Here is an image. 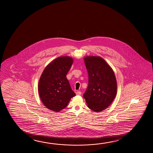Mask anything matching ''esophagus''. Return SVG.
<instances>
[{"instance_id": "esophagus-1", "label": "esophagus", "mask_w": 153, "mask_h": 153, "mask_svg": "<svg viewBox=\"0 0 153 153\" xmlns=\"http://www.w3.org/2000/svg\"><path fill=\"white\" fill-rule=\"evenodd\" d=\"M82 94V92L80 91H77L76 92V94L77 95H80Z\"/></svg>"}]
</instances>
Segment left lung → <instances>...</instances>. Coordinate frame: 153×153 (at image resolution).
Masks as SVG:
<instances>
[{"label": "left lung", "mask_w": 153, "mask_h": 153, "mask_svg": "<svg viewBox=\"0 0 153 153\" xmlns=\"http://www.w3.org/2000/svg\"><path fill=\"white\" fill-rule=\"evenodd\" d=\"M88 85L83 97L88 107L100 112L110 105L117 93V82L112 68L100 56L84 58Z\"/></svg>", "instance_id": "8db88e82"}]
</instances>
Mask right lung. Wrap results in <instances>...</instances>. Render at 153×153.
<instances>
[{
	"mask_svg": "<svg viewBox=\"0 0 153 153\" xmlns=\"http://www.w3.org/2000/svg\"><path fill=\"white\" fill-rule=\"evenodd\" d=\"M73 63L70 56L58 57L46 67L40 76L38 92L43 104L50 110H62L76 95L66 77Z\"/></svg>",
	"mask_w": 153,
	"mask_h": 153,
	"instance_id": "1",
	"label": "right lung"
}]
</instances>
